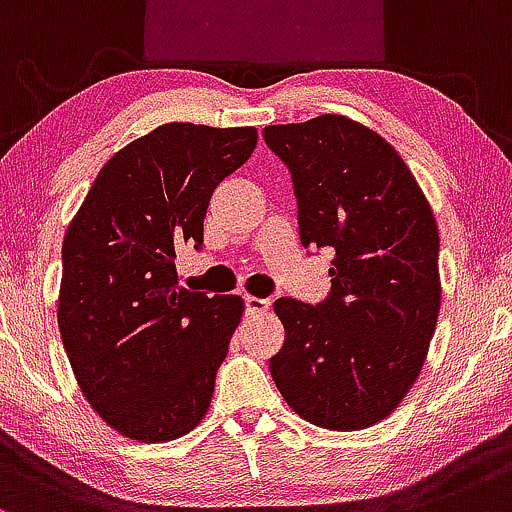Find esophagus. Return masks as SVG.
Returning <instances> with one entry per match:
<instances>
[{
	"label": "esophagus",
	"instance_id": "esophagus-1",
	"mask_svg": "<svg viewBox=\"0 0 512 512\" xmlns=\"http://www.w3.org/2000/svg\"><path fill=\"white\" fill-rule=\"evenodd\" d=\"M268 309H271V302H268V300L246 295V314H266Z\"/></svg>",
	"mask_w": 512,
	"mask_h": 512
}]
</instances>
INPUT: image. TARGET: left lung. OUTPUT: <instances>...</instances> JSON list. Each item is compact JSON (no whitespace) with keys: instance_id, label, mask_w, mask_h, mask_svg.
Masks as SVG:
<instances>
[{"instance_id":"8db88e82","label":"left lung","mask_w":512,"mask_h":512,"mask_svg":"<svg viewBox=\"0 0 512 512\" xmlns=\"http://www.w3.org/2000/svg\"><path fill=\"white\" fill-rule=\"evenodd\" d=\"M263 137L292 171L302 246L336 251L329 300L273 304L285 326L273 382L314 426L370 428L409 394L438 324L433 208L399 152L358 120L324 113Z\"/></svg>"}]
</instances>
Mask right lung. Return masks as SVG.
<instances>
[{"instance_id": "right-lung-1", "label": "right lung", "mask_w": 512, "mask_h": 512, "mask_svg": "<svg viewBox=\"0 0 512 512\" xmlns=\"http://www.w3.org/2000/svg\"><path fill=\"white\" fill-rule=\"evenodd\" d=\"M256 128L166 123L118 149L62 241L57 324L79 389L137 442L203 421L244 300L188 292L176 249L203 244L212 191L256 149Z\"/></svg>"}]
</instances>
